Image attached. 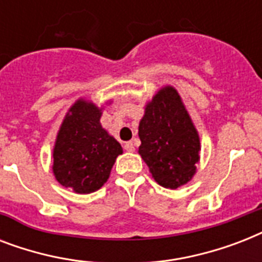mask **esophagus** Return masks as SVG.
Here are the masks:
<instances>
[{"mask_svg": "<svg viewBox=\"0 0 262 262\" xmlns=\"http://www.w3.org/2000/svg\"><path fill=\"white\" fill-rule=\"evenodd\" d=\"M123 148H125V151H127V152H135V144L132 143V141H127V143H125Z\"/></svg>", "mask_w": 262, "mask_h": 262, "instance_id": "esophagus-1", "label": "esophagus"}]
</instances>
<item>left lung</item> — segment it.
<instances>
[{
	"instance_id": "1",
	"label": "left lung",
	"mask_w": 262,
	"mask_h": 262,
	"mask_svg": "<svg viewBox=\"0 0 262 262\" xmlns=\"http://www.w3.org/2000/svg\"><path fill=\"white\" fill-rule=\"evenodd\" d=\"M139 137V154L160 186L177 189L193 178L200 160V137L174 87L162 88L147 103Z\"/></svg>"
}]
</instances>
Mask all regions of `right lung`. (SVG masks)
Masks as SVG:
<instances>
[{
	"mask_svg": "<svg viewBox=\"0 0 262 262\" xmlns=\"http://www.w3.org/2000/svg\"><path fill=\"white\" fill-rule=\"evenodd\" d=\"M102 108L79 99L69 108L53 149V172L62 186L88 194L107 182L122 147L100 125Z\"/></svg>",
	"mask_w": 262,
	"mask_h": 262,
	"instance_id": "1",
	"label": "right lung"
}]
</instances>
